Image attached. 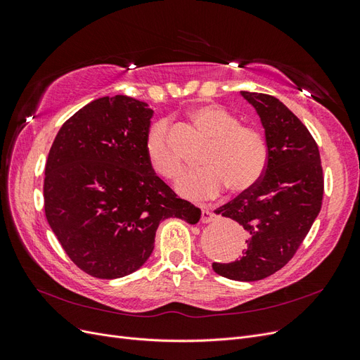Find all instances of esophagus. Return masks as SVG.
Returning a JSON list of instances; mask_svg holds the SVG:
<instances>
[{
    "label": "esophagus",
    "instance_id": "obj_1",
    "mask_svg": "<svg viewBox=\"0 0 360 360\" xmlns=\"http://www.w3.org/2000/svg\"><path fill=\"white\" fill-rule=\"evenodd\" d=\"M216 219H217V217L213 212H210L209 209H205V207H201V222L202 224H210V222H214Z\"/></svg>",
    "mask_w": 360,
    "mask_h": 360
}]
</instances>
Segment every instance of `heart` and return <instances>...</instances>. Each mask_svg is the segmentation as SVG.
Returning a JSON list of instances; mask_svg holds the SVG:
<instances>
[{"instance_id":"heart-1","label":"heart","mask_w":360,"mask_h":360,"mask_svg":"<svg viewBox=\"0 0 360 360\" xmlns=\"http://www.w3.org/2000/svg\"><path fill=\"white\" fill-rule=\"evenodd\" d=\"M212 141L202 153V168L191 169L177 181V191L188 198L214 197L224 188L231 193L252 189L263 177L269 160L264 136L257 129L243 126L238 118L217 105H201L191 114ZM146 156L158 176L172 180L181 168V158L169 141L167 122L151 127L146 138Z\"/></svg>"}]
</instances>
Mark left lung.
Masks as SVG:
<instances>
[{
    "label": "left lung",
    "mask_w": 360,
    "mask_h": 360,
    "mask_svg": "<svg viewBox=\"0 0 360 360\" xmlns=\"http://www.w3.org/2000/svg\"><path fill=\"white\" fill-rule=\"evenodd\" d=\"M242 96L261 118L269 160L252 189L216 210L248 231L246 252L212 267L224 278L252 282L274 275L297 252L320 213L324 177L317 143L284 103L264 93Z\"/></svg>",
    "instance_id": "obj_1"
}]
</instances>
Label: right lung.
<instances>
[{
  "label": "right lung",
  "instance_id": "1",
  "mask_svg": "<svg viewBox=\"0 0 360 360\" xmlns=\"http://www.w3.org/2000/svg\"><path fill=\"white\" fill-rule=\"evenodd\" d=\"M153 110L127 96L101 97L64 123L49 150L45 214L64 252L85 274H134L153 252L159 224H197L201 212L150 168Z\"/></svg>",
  "mask_w": 360,
  "mask_h": 360
}]
</instances>
